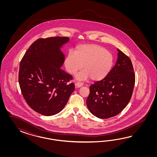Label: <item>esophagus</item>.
Listing matches in <instances>:
<instances>
[{
  "label": "esophagus",
  "mask_w": 157,
  "mask_h": 157,
  "mask_svg": "<svg viewBox=\"0 0 157 157\" xmlns=\"http://www.w3.org/2000/svg\"><path fill=\"white\" fill-rule=\"evenodd\" d=\"M75 85H76L77 87H81V86H82L83 85V83L82 82H76Z\"/></svg>",
  "instance_id": "1"
}]
</instances>
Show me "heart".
<instances>
[{
	"label": "heart",
	"instance_id": "1",
	"mask_svg": "<svg viewBox=\"0 0 157 157\" xmlns=\"http://www.w3.org/2000/svg\"><path fill=\"white\" fill-rule=\"evenodd\" d=\"M67 71L74 75L83 68L76 78L85 80L101 81L108 76L113 65V56L104 47L97 44L78 45L75 53L68 52L64 61Z\"/></svg>",
	"mask_w": 157,
	"mask_h": 157
}]
</instances>
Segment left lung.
I'll return each mask as SVG.
<instances>
[{
    "label": "left lung",
    "mask_w": 157,
    "mask_h": 157,
    "mask_svg": "<svg viewBox=\"0 0 157 157\" xmlns=\"http://www.w3.org/2000/svg\"><path fill=\"white\" fill-rule=\"evenodd\" d=\"M116 63L108 76L90 86L86 104L91 113L100 119L119 114L131 98L135 82L132 63L117 49Z\"/></svg>",
    "instance_id": "8db88e82"
}]
</instances>
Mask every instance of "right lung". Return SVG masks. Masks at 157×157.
<instances>
[{
	"label": "right lung",
	"mask_w": 157,
	"mask_h": 157,
	"mask_svg": "<svg viewBox=\"0 0 157 157\" xmlns=\"http://www.w3.org/2000/svg\"><path fill=\"white\" fill-rule=\"evenodd\" d=\"M67 37L38 38L25 53L19 64L18 82L29 106L40 114H57L75 89L71 75L60 69L65 56L60 48Z\"/></svg>",
	"instance_id": "add662e5"
}]
</instances>
